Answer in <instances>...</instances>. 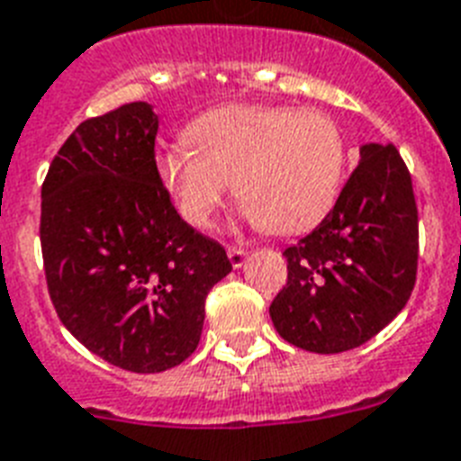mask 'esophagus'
<instances>
[{"label":"esophagus","instance_id":"esophagus-1","mask_svg":"<svg viewBox=\"0 0 461 461\" xmlns=\"http://www.w3.org/2000/svg\"><path fill=\"white\" fill-rule=\"evenodd\" d=\"M227 256H230L231 267H241V265L246 263V250L237 249V246H231V249H227Z\"/></svg>","mask_w":461,"mask_h":461}]
</instances>
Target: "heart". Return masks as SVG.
<instances>
[{
	"mask_svg": "<svg viewBox=\"0 0 461 461\" xmlns=\"http://www.w3.org/2000/svg\"><path fill=\"white\" fill-rule=\"evenodd\" d=\"M185 141L156 153V175L194 227L211 224L234 179L250 224L301 234L327 218L346 182V132L324 111L231 104L189 122Z\"/></svg>",
	"mask_w": 461,
	"mask_h": 461,
	"instance_id": "obj_1",
	"label": "heart"
}]
</instances>
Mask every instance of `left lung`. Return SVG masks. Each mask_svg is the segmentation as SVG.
I'll list each match as a JSON object with an SVG mask.
<instances>
[{"instance_id": "1", "label": "left lung", "mask_w": 461, "mask_h": 461, "mask_svg": "<svg viewBox=\"0 0 461 461\" xmlns=\"http://www.w3.org/2000/svg\"><path fill=\"white\" fill-rule=\"evenodd\" d=\"M284 256L289 279L269 317L291 346L343 353L391 324L410 301L419 258L417 201L398 149L360 146L334 208Z\"/></svg>"}]
</instances>
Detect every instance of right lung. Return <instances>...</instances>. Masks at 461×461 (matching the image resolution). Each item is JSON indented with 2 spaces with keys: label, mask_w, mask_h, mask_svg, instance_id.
Segmentation results:
<instances>
[{
  "label": "right lung",
  "mask_w": 461,
  "mask_h": 461,
  "mask_svg": "<svg viewBox=\"0 0 461 461\" xmlns=\"http://www.w3.org/2000/svg\"><path fill=\"white\" fill-rule=\"evenodd\" d=\"M158 115L132 101L75 127L42 185L44 275L56 315L101 360L166 372L196 350L205 295L231 272L179 218L156 175Z\"/></svg>",
  "instance_id": "1"
}]
</instances>
